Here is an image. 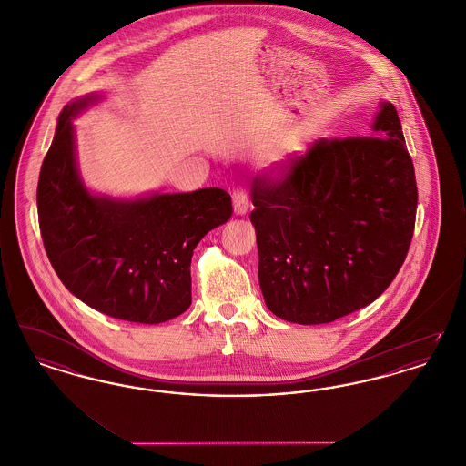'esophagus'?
I'll return each instance as SVG.
<instances>
[{
  "label": "esophagus",
  "instance_id": "1",
  "mask_svg": "<svg viewBox=\"0 0 466 466\" xmlns=\"http://www.w3.org/2000/svg\"><path fill=\"white\" fill-rule=\"evenodd\" d=\"M232 204H234V213L238 217H244L248 213V209H249V199H248V196H246V192H243V190H234Z\"/></svg>",
  "mask_w": 466,
  "mask_h": 466
}]
</instances>
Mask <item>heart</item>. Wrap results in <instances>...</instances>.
<instances>
[{"instance_id": "1", "label": "heart", "mask_w": 466, "mask_h": 466, "mask_svg": "<svg viewBox=\"0 0 466 466\" xmlns=\"http://www.w3.org/2000/svg\"><path fill=\"white\" fill-rule=\"evenodd\" d=\"M299 152V143L297 139H285L281 141L279 145L272 147L268 152H267L266 158H264V169L268 173H283L291 162V158L297 156Z\"/></svg>"}]
</instances>
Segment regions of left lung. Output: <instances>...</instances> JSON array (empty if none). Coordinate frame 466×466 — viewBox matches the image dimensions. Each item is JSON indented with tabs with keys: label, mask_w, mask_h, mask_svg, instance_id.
I'll return each mask as SVG.
<instances>
[{
	"label": "left lung",
	"mask_w": 466,
	"mask_h": 466,
	"mask_svg": "<svg viewBox=\"0 0 466 466\" xmlns=\"http://www.w3.org/2000/svg\"><path fill=\"white\" fill-rule=\"evenodd\" d=\"M251 200L268 310L319 325L372 304L407 257L418 208L395 106L379 105L370 136L319 139L285 179H257Z\"/></svg>",
	"instance_id": "8db88e82"
}]
</instances>
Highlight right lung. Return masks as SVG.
<instances>
[{"instance_id": "add662e5", "label": "right lung", "mask_w": 466, "mask_h": 466, "mask_svg": "<svg viewBox=\"0 0 466 466\" xmlns=\"http://www.w3.org/2000/svg\"><path fill=\"white\" fill-rule=\"evenodd\" d=\"M101 94L67 103L38 179L36 204L45 251L76 299L111 318L156 325L192 304L196 246L232 215L222 188L118 199L94 194L76 164L75 126Z\"/></svg>"}]
</instances>
